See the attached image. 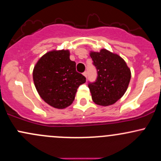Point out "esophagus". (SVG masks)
Wrapping results in <instances>:
<instances>
[{
    "label": "esophagus",
    "instance_id": "1",
    "mask_svg": "<svg viewBox=\"0 0 161 161\" xmlns=\"http://www.w3.org/2000/svg\"><path fill=\"white\" fill-rule=\"evenodd\" d=\"M83 75H84L85 77H86V78H87V72H86V71H85V72H83Z\"/></svg>",
    "mask_w": 161,
    "mask_h": 161
}]
</instances>
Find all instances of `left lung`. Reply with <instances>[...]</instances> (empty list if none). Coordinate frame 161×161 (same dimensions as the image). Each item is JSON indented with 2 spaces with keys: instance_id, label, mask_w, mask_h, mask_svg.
I'll return each instance as SVG.
<instances>
[{
  "instance_id": "left-lung-1",
  "label": "left lung",
  "mask_w": 161,
  "mask_h": 161,
  "mask_svg": "<svg viewBox=\"0 0 161 161\" xmlns=\"http://www.w3.org/2000/svg\"><path fill=\"white\" fill-rule=\"evenodd\" d=\"M90 56L98 74L95 82L88 85L92 101L102 106L113 105L128 89L131 75L130 69L121 56L105 49L91 52Z\"/></svg>"
}]
</instances>
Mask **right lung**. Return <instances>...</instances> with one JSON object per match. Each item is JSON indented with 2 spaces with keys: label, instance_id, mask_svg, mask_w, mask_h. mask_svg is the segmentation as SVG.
I'll use <instances>...</instances> for the list:
<instances>
[{
  "label": "right lung",
  "instance_id": "obj_1",
  "mask_svg": "<svg viewBox=\"0 0 161 161\" xmlns=\"http://www.w3.org/2000/svg\"><path fill=\"white\" fill-rule=\"evenodd\" d=\"M35 87L44 102L56 108L69 106L86 77L76 72L69 50H53L43 55L34 66Z\"/></svg>",
  "mask_w": 161,
  "mask_h": 161
}]
</instances>
